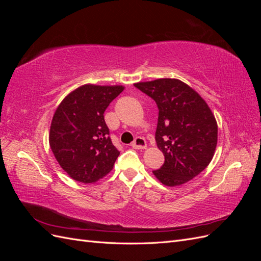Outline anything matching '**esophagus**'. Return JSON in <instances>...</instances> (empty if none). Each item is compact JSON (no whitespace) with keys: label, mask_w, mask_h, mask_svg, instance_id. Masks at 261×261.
Returning a JSON list of instances; mask_svg holds the SVG:
<instances>
[{"label":"esophagus","mask_w":261,"mask_h":261,"mask_svg":"<svg viewBox=\"0 0 261 261\" xmlns=\"http://www.w3.org/2000/svg\"><path fill=\"white\" fill-rule=\"evenodd\" d=\"M130 146L134 149H145L147 147V144H146L145 138H143V137H136L135 140L133 141Z\"/></svg>","instance_id":"1"}]
</instances>
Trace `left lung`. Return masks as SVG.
Instances as JSON below:
<instances>
[{"label": "left lung", "instance_id": "obj_1", "mask_svg": "<svg viewBox=\"0 0 261 261\" xmlns=\"http://www.w3.org/2000/svg\"><path fill=\"white\" fill-rule=\"evenodd\" d=\"M152 98L159 109L156 146L164 163L152 171L167 186H178L199 174L212 160L218 125L210 108L198 93L174 78L134 85Z\"/></svg>", "mask_w": 261, "mask_h": 261}]
</instances>
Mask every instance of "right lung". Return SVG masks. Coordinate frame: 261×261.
<instances>
[{
    "mask_svg": "<svg viewBox=\"0 0 261 261\" xmlns=\"http://www.w3.org/2000/svg\"><path fill=\"white\" fill-rule=\"evenodd\" d=\"M123 86L84 85L66 96L55 111L49 143L67 174L94 183L113 169L120 151L113 146L103 113Z\"/></svg>",
    "mask_w": 261,
    "mask_h": 261,
    "instance_id": "obj_1",
    "label": "right lung"
}]
</instances>
